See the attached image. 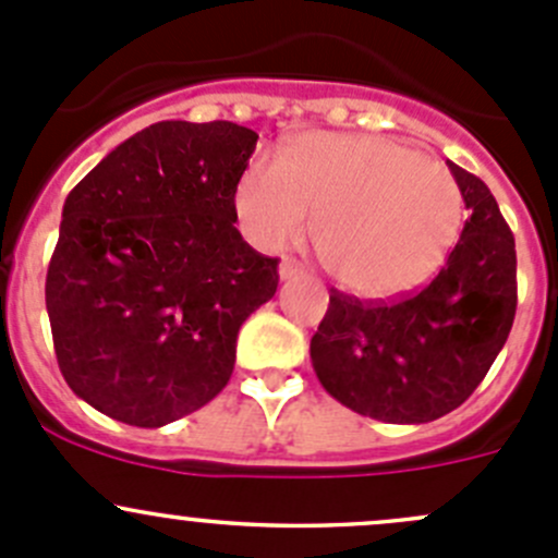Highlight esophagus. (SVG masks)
Returning a JSON list of instances; mask_svg holds the SVG:
<instances>
[{"label":"esophagus","instance_id":"obj_1","mask_svg":"<svg viewBox=\"0 0 558 558\" xmlns=\"http://www.w3.org/2000/svg\"><path fill=\"white\" fill-rule=\"evenodd\" d=\"M300 272H302V267L294 262V258H283V262H280V280H291V278H296Z\"/></svg>","mask_w":558,"mask_h":558}]
</instances>
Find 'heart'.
<instances>
[{"instance_id": "heart-1", "label": "heart", "mask_w": 558, "mask_h": 558, "mask_svg": "<svg viewBox=\"0 0 558 558\" xmlns=\"http://www.w3.org/2000/svg\"><path fill=\"white\" fill-rule=\"evenodd\" d=\"M238 216L264 251L294 243L315 218L326 272L362 296L424 283L461 229L459 183L418 150L378 134H302L283 159L258 156L238 185Z\"/></svg>"}]
</instances>
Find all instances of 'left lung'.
Returning <instances> with one entry per match:
<instances>
[{"label": "left lung", "mask_w": 558, "mask_h": 558, "mask_svg": "<svg viewBox=\"0 0 558 558\" xmlns=\"http://www.w3.org/2000/svg\"><path fill=\"white\" fill-rule=\"evenodd\" d=\"M472 216L424 289L362 302L331 289L311 340L320 386L353 413L426 424L459 408L502 351L519 305L515 240L477 174L448 161Z\"/></svg>", "instance_id": "obj_1"}]
</instances>
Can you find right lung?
Listing matches in <instances>:
<instances>
[{
    "instance_id": "obj_1",
    "label": "right lung",
    "mask_w": 558,
    "mask_h": 558,
    "mask_svg": "<svg viewBox=\"0 0 558 558\" xmlns=\"http://www.w3.org/2000/svg\"><path fill=\"white\" fill-rule=\"evenodd\" d=\"M256 140L232 121H159L66 196L45 307L66 386L99 413L156 429L232 378L240 326L278 291V258L234 227Z\"/></svg>"
}]
</instances>
